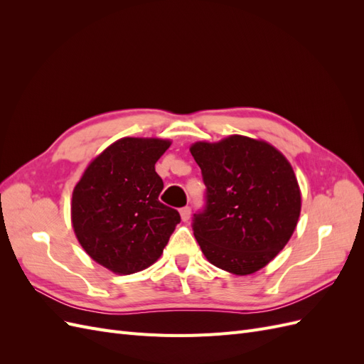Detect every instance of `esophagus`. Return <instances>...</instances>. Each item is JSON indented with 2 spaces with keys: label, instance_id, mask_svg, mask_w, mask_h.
Wrapping results in <instances>:
<instances>
[{
  "label": "esophagus",
  "instance_id": "1",
  "mask_svg": "<svg viewBox=\"0 0 364 364\" xmlns=\"http://www.w3.org/2000/svg\"><path fill=\"white\" fill-rule=\"evenodd\" d=\"M181 218L183 220V222H188L190 217H191V208L190 206H185L181 209Z\"/></svg>",
  "mask_w": 364,
  "mask_h": 364
}]
</instances>
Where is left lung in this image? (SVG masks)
<instances>
[{
    "label": "left lung",
    "instance_id": "1",
    "mask_svg": "<svg viewBox=\"0 0 364 364\" xmlns=\"http://www.w3.org/2000/svg\"><path fill=\"white\" fill-rule=\"evenodd\" d=\"M206 185V209L194 215V237L213 266L252 274L278 255L301 215L291 164L267 141L230 135L190 147Z\"/></svg>",
    "mask_w": 364,
    "mask_h": 364
}]
</instances>
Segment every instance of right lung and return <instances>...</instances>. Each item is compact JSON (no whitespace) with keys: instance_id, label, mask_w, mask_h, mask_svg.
I'll return each mask as SVG.
<instances>
[{"instance_id":"add662e5","label":"right lung","mask_w":364,"mask_h":364,"mask_svg":"<svg viewBox=\"0 0 364 364\" xmlns=\"http://www.w3.org/2000/svg\"><path fill=\"white\" fill-rule=\"evenodd\" d=\"M170 139L124 136L85 168L71 200V223L83 250L117 274H132L156 262L181 222L159 202L164 182L155 164Z\"/></svg>"}]
</instances>
